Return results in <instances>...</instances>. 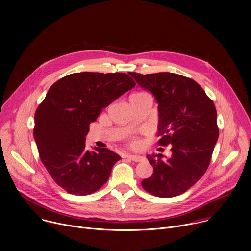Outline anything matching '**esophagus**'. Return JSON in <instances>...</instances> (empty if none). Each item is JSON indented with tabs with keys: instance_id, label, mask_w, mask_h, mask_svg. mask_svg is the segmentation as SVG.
<instances>
[{
	"instance_id": "esophagus-1",
	"label": "esophagus",
	"mask_w": 251,
	"mask_h": 251,
	"mask_svg": "<svg viewBox=\"0 0 251 251\" xmlns=\"http://www.w3.org/2000/svg\"><path fill=\"white\" fill-rule=\"evenodd\" d=\"M127 158L132 160V161H134V162H141V161H143V157L142 156H138V155H128Z\"/></svg>"
}]
</instances>
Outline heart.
Instances as JSON below:
<instances>
[{
    "label": "heart",
    "instance_id": "heart-1",
    "mask_svg": "<svg viewBox=\"0 0 251 251\" xmlns=\"http://www.w3.org/2000/svg\"><path fill=\"white\" fill-rule=\"evenodd\" d=\"M133 144H134V145H137V142H134V143H133Z\"/></svg>",
    "mask_w": 251,
    "mask_h": 251
}]
</instances>
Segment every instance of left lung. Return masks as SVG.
I'll return each instance as SVG.
<instances>
[{"mask_svg":"<svg viewBox=\"0 0 251 251\" xmlns=\"http://www.w3.org/2000/svg\"><path fill=\"white\" fill-rule=\"evenodd\" d=\"M137 83L155 96L159 108L158 145H171L172 156L148 155L153 175L142 187L159 198L187 192L203 176L219 138L217 110L195 80L171 73H129Z\"/></svg>","mask_w":251,"mask_h":251,"instance_id":"8db88e82","label":"left lung"}]
</instances>
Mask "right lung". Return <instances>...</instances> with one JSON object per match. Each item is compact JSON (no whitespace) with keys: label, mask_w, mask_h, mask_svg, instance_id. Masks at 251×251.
I'll return each mask as SVG.
<instances>
[{"label":"right lung","mask_w":251,"mask_h":251,"mask_svg":"<svg viewBox=\"0 0 251 251\" xmlns=\"http://www.w3.org/2000/svg\"><path fill=\"white\" fill-rule=\"evenodd\" d=\"M136 85L126 74L77 73L54 82L34 114L33 137L52 180L75 196L98 191L121 157L85 149L89 125L102 109Z\"/></svg>","instance_id":"1"}]
</instances>
